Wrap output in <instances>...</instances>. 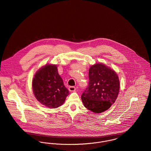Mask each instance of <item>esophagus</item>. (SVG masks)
<instances>
[{"label": "esophagus", "instance_id": "esophagus-1", "mask_svg": "<svg viewBox=\"0 0 151 151\" xmlns=\"http://www.w3.org/2000/svg\"><path fill=\"white\" fill-rule=\"evenodd\" d=\"M69 91H76V88L74 87V86H69Z\"/></svg>", "mask_w": 151, "mask_h": 151}]
</instances>
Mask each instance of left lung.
I'll list each match as a JSON object with an SVG mask.
<instances>
[{"instance_id":"obj_1","label":"left lung","mask_w":151,"mask_h":151,"mask_svg":"<svg viewBox=\"0 0 151 151\" xmlns=\"http://www.w3.org/2000/svg\"><path fill=\"white\" fill-rule=\"evenodd\" d=\"M89 85L82 94L84 106L95 113L108 110L115 102L120 89L116 72L103 63L91 66Z\"/></svg>"}]
</instances>
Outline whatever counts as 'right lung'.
Returning a JSON list of instances; mask_svg holds the SVG:
<instances>
[{
	"instance_id": "right-lung-1",
	"label": "right lung",
	"mask_w": 151,
	"mask_h": 151,
	"mask_svg": "<svg viewBox=\"0 0 151 151\" xmlns=\"http://www.w3.org/2000/svg\"><path fill=\"white\" fill-rule=\"evenodd\" d=\"M32 86L37 100L50 109L62 105L69 94L55 65L47 64L40 69L34 75Z\"/></svg>"
}]
</instances>
